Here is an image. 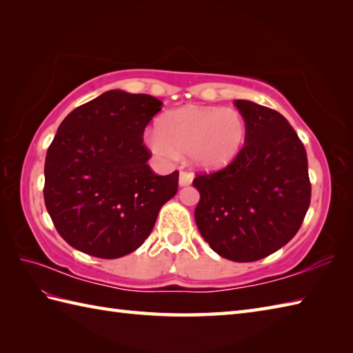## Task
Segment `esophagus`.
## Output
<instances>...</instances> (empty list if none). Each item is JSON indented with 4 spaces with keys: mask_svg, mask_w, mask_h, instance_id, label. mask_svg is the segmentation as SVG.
Returning a JSON list of instances; mask_svg holds the SVG:
<instances>
[{
    "mask_svg": "<svg viewBox=\"0 0 353 353\" xmlns=\"http://www.w3.org/2000/svg\"><path fill=\"white\" fill-rule=\"evenodd\" d=\"M193 181V175L189 174V172H179V185L185 187L190 185Z\"/></svg>",
    "mask_w": 353,
    "mask_h": 353,
    "instance_id": "1",
    "label": "esophagus"
}]
</instances>
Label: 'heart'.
Wrapping results in <instances>:
<instances>
[{
  "mask_svg": "<svg viewBox=\"0 0 353 353\" xmlns=\"http://www.w3.org/2000/svg\"><path fill=\"white\" fill-rule=\"evenodd\" d=\"M246 136V119L236 108L187 105L163 114L148 143L163 159L187 154L194 168L219 170L237 159Z\"/></svg>",
  "mask_w": 353,
  "mask_h": 353,
  "instance_id": "heart-1",
  "label": "heart"
}]
</instances>
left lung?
<instances>
[{"label": "left lung", "instance_id": "obj_1", "mask_svg": "<svg viewBox=\"0 0 353 353\" xmlns=\"http://www.w3.org/2000/svg\"><path fill=\"white\" fill-rule=\"evenodd\" d=\"M248 136L230 166L196 175L198 230L226 260L256 261L292 240L311 201L307 151L285 117L252 101L236 99Z\"/></svg>", "mask_w": 353, "mask_h": 353}]
</instances>
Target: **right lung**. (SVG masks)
<instances>
[{"instance_id":"obj_1","label":"right lung","mask_w":353,"mask_h":353,"mask_svg":"<svg viewBox=\"0 0 353 353\" xmlns=\"http://www.w3.org/2000/svg\"><path fill=\"white\" fill-rule=\"evenodd\" d=\"M163 103L108 90L70 112L45 159L46 210L77 250L119 258L143 245L160 208L178 192V170L155 175L143 131Z\"/></svg>"}]
</instances>
